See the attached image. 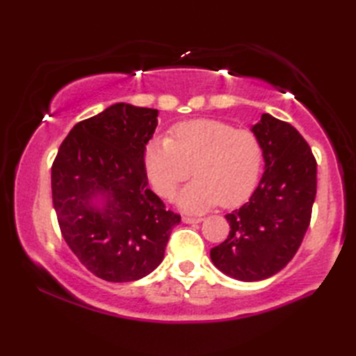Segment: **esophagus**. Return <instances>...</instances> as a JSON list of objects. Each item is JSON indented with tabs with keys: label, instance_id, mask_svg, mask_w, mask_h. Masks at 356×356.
<instances>
[{
	"label": "esophagus",
	"instance_id": "esophagus-1",
	"mask_svg": "<svg viewBox=\"0 0 356 356\" xmlns=\"http://www.w3.org/2000/svg\"><path fill=\"white\" fill-rule=\"evenodd\" d=\"M203 220L202 217H191V216H184L182 222L186 225H193V223H200Z\"/></svg>",
	"mask_w": 356,
	"mask_h": 356
}]
</instances>
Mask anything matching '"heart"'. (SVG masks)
Returning <instances> with one entry per match:
<instances>
[{"instance_id":"obj_1","label":"heart","mask_w":356,"mask_h":356,"mask_svg":"<svg viewBox=\"0 0 356 356\" xmlns=\"http://www.w3.org/2000/svg\"><path fill=\"white\" fill-rule=\"evenodd\" d=\"M143 163L151 185L165 199L174 197L193 168L197 179L180 193L177 203L200 213L218 202L236 207L251 195L260 179L263 149L252 131L220 120H194L177 127L172 139H151Z\"/></svg>"}]
</instances>
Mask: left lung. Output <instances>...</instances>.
Instances as JSON below:
<instances>
[{
  "mask_svg": "<svg viewBox=\"0 0 356 356\" xmlns=\"http://www.w3.org/2000/svg\"><path fill=\"white\" fill-rule=\"evenodd\" d=\"M251 131L260 140L264 172L245 205L225 216L228 238L211 249L214 266L240 282L266 280L292 260L316 194V162L303 136L269 113Z\"/></svg>",
  "mask_w": 356,
  "mask_h": 356,
  "instance_id": "1",
  "label": "left lung"
}]
</instances>
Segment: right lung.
<instances>
[{
	"label": "right lung",
	"instance_id": "add662e5",
	"mask_svg": "<svg viewBox=\"0 0 356 356\" xmlns=\"http://www.w3.org/2000/svg\"><path fill=\"white\" fill-rule=\"evenodd\" d=\"M159 111L118 102L78 122L51 166V195L67 245L113 283L134 282L163 260L180 216L148 188L143 154Z\"/></svg>",
	"mask_w": 356,
	"mask_h": 356
}]
</instances>
